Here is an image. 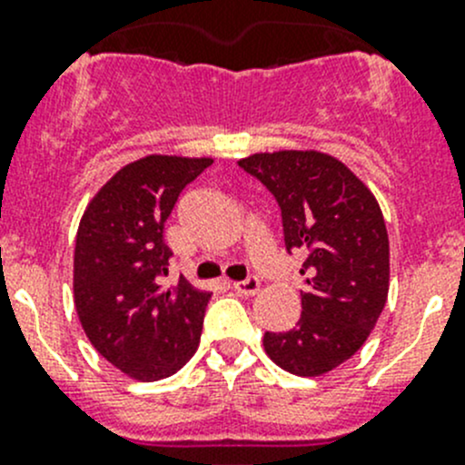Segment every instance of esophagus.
<instances>
[{
    "label": "esophagus",
    "mask_w": 465,
    "mask_h": 465,
    "mask_svg": "<svg viewBox=\"0 0 465 465\" xmlns=\"http://www.w3.org/2000/svg\"><path fill=\"white\" fill-rule=\"evenodd\" d=\"M233 290H236L238 294L252 297V294H256L261 290V281L256 279V276H250V279H245V281H236V283H233Z\"/></svg>",
    "instance_id": "1"
}]
</instances>
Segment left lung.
I'll list each match as a JSON object with an SVG mask.
<instances>
[{"instance_id": "obj_1", "label": "left lung", "mask_w": 465, "mask_h": 465, "mask_svg": "<svg viewBox=\"0 0 465 465\" xmlns=\"http://www.w3.org/2000/svg\"><path fill=\"white\" fill-rule=\"evenodd\" d=\"M238 166L279 203L285 250L308 254L302 317L290 331L265 332V353L294 376L332 371L367 341L387 303L389 238L378 200L317 150L256 153Z\"/></svg>"}]
</instances>
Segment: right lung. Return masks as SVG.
<instances>
[{
    "label": "right lung",
    "mask_w": 465,
    "mask_h": 465,
    "mask_svg": "<svg viewBox=\"0 0 465 465\" xmlns=\"http://www.w3.org/2000/svg\"><path fill=\"white\" fill-rule=\"evenodd\" d=\"M213 159L148 154L121 168L87 204L74 252V302L94 349L150 382L198 351L211 292L184 276L163 283L173 252L163 224L186 184Z\"/></svg>",
    "instance_id": "add662e5"
}]
</instances>
